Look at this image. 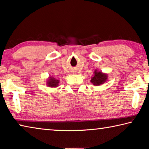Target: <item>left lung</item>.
Wrapping results in <instances>:
<instances>
[{
  "label": "left lung",
  "mask_w": 149,
  "mask_h": 149,
  "mask_svg": "<svg viewBox=\"0 0 149 149\" xmlns=\"http://www.w3.org/2000/svg\"><path fill=\"white\" fill-rule=\"evenodd\" d=\"M108 75L104 74L101 72H99L98 70H95L94 72V76L91 77V82L95 85V86H98V85H102L107 81V79H108Z\"/></svg>",
  "instance_id": "obj_1"
}]
</instances>
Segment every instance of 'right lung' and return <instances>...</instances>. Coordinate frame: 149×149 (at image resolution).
Here are the masks:
<instances>
[{
  "mask_svg": "<svg viewBox=\"0 0 149 149\" xmlns=\"http://www.w3.org/2000/svg\"><path fill=\"white\" fill-rule=\"evenodd\" d=\"M59 84V80L56 79L53 77H50L47 80V86L50 87H56L58 86Z\"/></svg>",
  "mask_w": 149,
  "mask_h": 149,
  "instance_id": "1",
  "label": "right lung"
}]
</instances>
